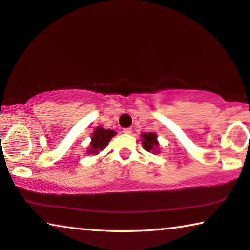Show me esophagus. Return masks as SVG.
Instances as JSON below:
<instances>
[{
  "instance_id": "1",
  "label": "esophagus",
  "mask_w": 250,
  "mask_h": 250,
  "mask_svg": "<svg viewBox=\"0 0 250 250\" xmlns=\"http://www.w3.org/2000/svg\"><path fill=\"white\" fill-rule=\"evenodd\" d=\"M123 132H125V134H127V135H129V134H131V132H132V129H131V128H127V129H123Z\"/></svg>"
}]
</instances>
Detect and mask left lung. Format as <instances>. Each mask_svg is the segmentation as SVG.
Masks as SVG:
<instances>
[{
    "instance_id": "obj_1",
    "label": "left lung",
    "mask_w": 250,
    "mask_h": 250,
    "mask_svg": "<svg viewBox=\"0 0 250 250\" xmlns=\"http://www.w3.org/2000/svg\"><path fill=\"white\" fill-rule=\"evenodd\" d=\"M142 145L145 151L151 152L153 154L160 153V144L158 141V135L155 132H144L141 135Z\"/></svg>"
}]
</instances>
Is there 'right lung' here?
I'll use <instances>...</instances> for the list:
<instances>
[{
    "label": "right lung",
    "mask_w": 250,
    "mask_h": 250,
    "mask_svg": "<svg viewBox=\"0 0 250 250\" xmlns=\"http://www.w3.org/2000/svg\"><path fill=\"white\" fill-rule=\"evenodd\" d=\"M116 135L114 130L111 129H104L102 127L95 128L94 132L91 135V142L89 148L86 149V154L97 155L99 152L106 148L111 139Z\"/></svg>",
    "instance_id": "1"
}]
</instances>
